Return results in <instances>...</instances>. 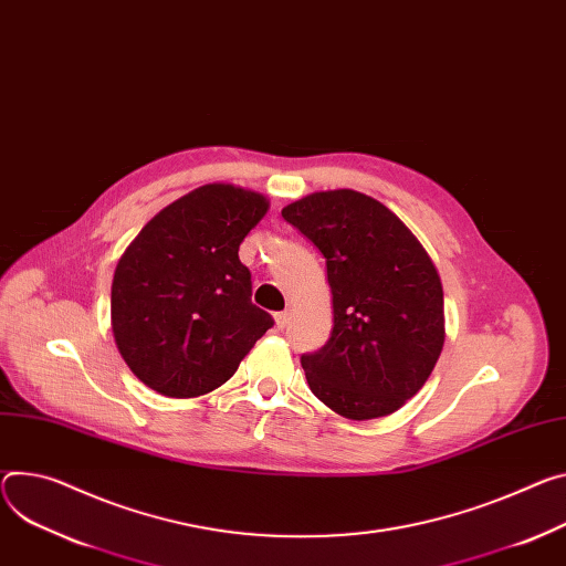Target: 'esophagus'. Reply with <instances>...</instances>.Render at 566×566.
<instances>
[{
    "label": "esophagus",
    "instance_id": "34e87169",
    "mask_svg": "<svg viewBox=\"0 0 566 566\" xmlns=\"http://www.w3.org/2000/svg\"><path fill=\"white\" fill-rule=\"evenodd\" d=\"M275 323H277V329H284L289 325V312L275 314Z\"/></svg>",
    "mask_w": 566,
    "mask_h": 566
}]
</instances>
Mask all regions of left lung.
I'll list each match as a JSON object with an SVG mask.
<instances>
[{
	"instance_id": "obj_1",
	"label": "left lung",
	"mask_w": 566,
	"mask_h": 566,
	"mask_svg": "<svg viewBox=\"0 0 566 566\" xmlns=\"http://www.w3.org/2000/svg\"><path fill=\"white\" fill-rule=\"evenodd\" d=\"M325 256L334 327L300 364L312 392L338 416L395 413L433 373L444 343L442 284L431 256L379 200L334 189L282 210Z\"/></svg>"
}]
</instances>
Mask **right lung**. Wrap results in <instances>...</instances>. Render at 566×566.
Returning <instances> with one entry per match:
<instances>
[{
    "mask_svg": "<svg viewBox=\"0 0 566 566\" xmlns=\"http://www.w3.org/2000/svg\"><path fill=\"white\" fill-rule=\"evenodd\" d=\"M269 200L234 185H202L153 217L115 269L113 334L133 375L167 397L226 384L271 327L254 306L239 245Z\"/></svg>",
    "mask_w": 566,
    "mask_h": 566,
    "instance_id": "1",
    "label": "right lung"
}]
</instances>
